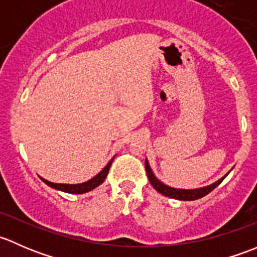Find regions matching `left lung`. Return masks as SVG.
<instances>
[{"label":"left lung","instance_id":"1","mask_svg":"<svg viewBox=\"0 0 257 257\" xmlns=\"http://www.w3.org/2000/svg\"><path fill=\"white\" fill-rule=\"evenodd\" d=\"M145 170H147V175H148V178H149L150 184H152L153 188H154L158 193H160L162 195H164V196H169V198L177 199V200H184V201L196 200V199H200V198H203V196L208 195L210 191L214 190V189L216 188V186L219 185V184L221 183L225 178H226V175L229 174V173H227V174L224 175L221 179H219V180L215 181V183H212V184H210V185H208V186H204V188L177 189V188H172V186L165 185L164 183H162L159 179L155 177L147 159H145Z\"/></svg>","mask_w":257,"mask_h":257}]
</instances>
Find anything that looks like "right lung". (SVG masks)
Segmentation results:
<instances>
[{
    "label": "right lung",
    "instance_id": "add662e5",
    "mask_svg": "<svg viewBox=\"0 0 257 257\" xmlns=\"http://www.w3.org/2000/svg\"><path fill=\"white\" fill-rule=\"evenodd\" d=\"M113 160H114V158H112V159H110V162L108 163L104 168H103L102 172H99L97 175H95V177L89 179L88 181H84V183L57 184V183H52V181L46 180V179H43V178H41V180H42L43 183L47 184L48 186H51V188L56 189V190H61V191H64V193H68V194H84V193H88V191L93 190V189H95L97 186H99L100 184L105 180V178H107V174H108V172H109V168H110V165H112Z\"/></svg>",
    "mask_w": 257,
    "mask_h": 257
}]
</instances>
